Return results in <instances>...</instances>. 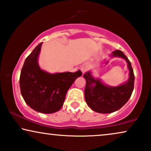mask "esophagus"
Returning <instances> with one entry per match:
<instances>
[{
    "instance_id": "obj_1",
    "label": "esophagus",
    "mask_w": 151,
    "mask_h": 151,
    "mask_svg": "<svg viewBox=\"0 0 151 151\" xmlns=\"http://www.w3.org/2000/svg\"><path fill=\"white\" fill-rule=\"evenodd\" d=\"M81 70L82 72H83V73H84L85 72L87 71L88 67L86 65H82L81 68Z\"/></svg>"
}]
</instances>
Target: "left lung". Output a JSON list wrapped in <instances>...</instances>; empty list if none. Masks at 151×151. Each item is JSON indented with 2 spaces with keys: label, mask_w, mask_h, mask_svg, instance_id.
Here are the masks:
<instances>
[{
  "label": "left lung",
  "mask_w": 151,
  "mask_h": 151,
  "mask_svg": "<svg viewBox=\"0 0 151 151\" xmlns=\"http://www.w3.org/2000/svg\"><path fill=\"white\" fill-rule=\"evenodd\" d=\"M111 56L120 57L127 62L129 71L127 82L118 86H109L100 79L93 77L91 72H86L83 76L86 81L84 90L86 102L91 109L100 114H109L119 110L129 100L134 90V72L128 58L120 50L113 51Z\"/></svg>",
  "instance_id": "left-lung-1"
}]
</instances>
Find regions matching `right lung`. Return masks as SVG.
Returning a JSON list of instances; mask_svg holds the SVG:
<instances>
[{
  "label": "right lung",
  "instance_id": "right-lung-1",
  "mask_svg": "<svg viewBox=\"0 0 151 151\" xmlns=\"http://www.w3.org/2000/svg\"><path fill=\"white\" fill-rule=\"evenodd\" d=\"M42 45L39 44L25 60L19 79L21 93L30 108L52 114L61 109L68 89L82 72L51 74L42 70L37 60Z\"/></svg>",
  "mask_w": 151,
  "mask_h": 151
}]
</instances>
